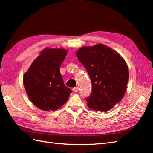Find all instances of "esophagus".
Masks as SVG:
<instances>
[{
  "label": "esophagus",
  "instance_id": "obj_1",
  "mask_svg": "<svg viewBox=\"0 0 153 153\" xmlns=\"http://www.w3.org/2000/svg\"><path fill=\"white\" fill-rule=\"evenodd\" d=\"M73 91L75 92V93H76V92H77L78 91H79V87H74V88H73Z\"/></svg>",
  "mask_w": 153,
  "mask_h": 153
}]
</instances>
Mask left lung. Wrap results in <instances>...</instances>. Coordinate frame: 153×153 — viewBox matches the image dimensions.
<instances>
[{"mask_svg": "<svg viewBox=\"0 0 153 153\" xmlns=\"http://www.w3.org/2000/svg\"><path fill=\"white\" fill-rule=\"evenodd\" d=\"M76 55L86 68L92 93L86 98L88 107L107 112L122 100L129 79L127 64L118 53L102 44L83 46Z\"/></svg>", "mask_w": 153, "mask_h": 153, "instance_id": "1", "label": "left lung"}]
</instances>
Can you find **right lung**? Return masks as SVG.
I'll return each mask as SVG.
<instances>
[{"label": "right lung", "mask_w": 153, "mask_h": 153, "mask_svg": "<svg viewBox=\"0 0 153 153\" xmlns=\"http://www.w3.org/2000/svg\"><path fill=\"white\" fill-rule=\"evenodd\" d=\"M67 53L62 48H45L24 74L25 89L38 108L55 111L68 100L72 91L64 84L60 73Z\"/></svg>", "instance_id": "add662e5"}]
</instances>
